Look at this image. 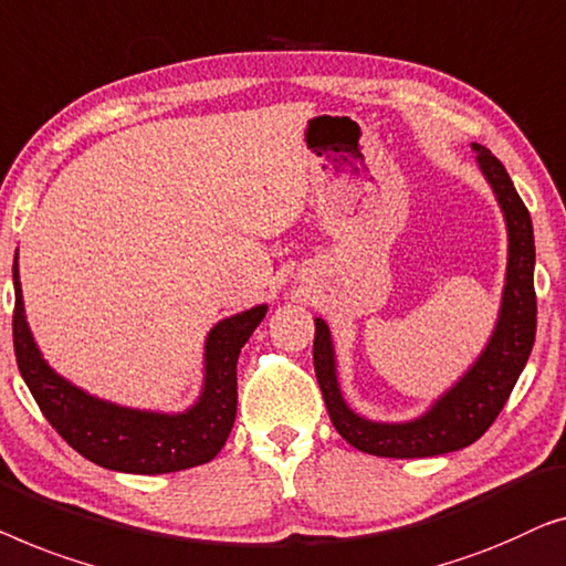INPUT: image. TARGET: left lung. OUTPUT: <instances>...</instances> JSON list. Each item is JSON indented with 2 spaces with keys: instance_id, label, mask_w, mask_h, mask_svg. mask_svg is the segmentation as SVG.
<instances>
[{
  "instance_id": "8db88e82",
  "label": "left lung",
  "mask_w": 566,
  "mask_h": 566,
  "mask_svg": "<svg viewBox=\"0 0 566 566\" xmlns=\"http://www.w3.org/2000/svg\"><path fill=\"white\" fill-rule=\"evenodd\" d=\"M476 164L495 192L507 228V272L503 302L495 331L464 377L431 405L423 416L408 423H377L366 420L348 408L338 387L336 352H333L331 331L325 321L315 317L313 364L321 385L325 408L336 431L354 449L389 459H423L439 453L459 451L474 443L503 410L528 361L533 338H536V290H533V245L531 214L515 192L505 166L484 146H476Z\"/></svg>"
}]
</instances>
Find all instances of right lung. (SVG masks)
Masks as SVG:
<instances>
[{"label": "right lung", "instance_id": "add662e5", "mask_svg": "<svg viewBox=\"0 0 566 566\" xmlns=\"http://www.w3.org/2000/svg\"><path fill=\"white\" fill-rule=\"evenodd\" d=\"M12 280V338L20 374L48 423L71 449L94 464L127 474L179 472L218 457L235 420L238 354L256 325L264 321L266 305L230 315L207 333L200 400L189 410L169 416V412L135 410L99 400L55 374L28 328L18 256H14Z\"/></svg>", "mask_w": 566, "mask_h": 566}]
</instances>
